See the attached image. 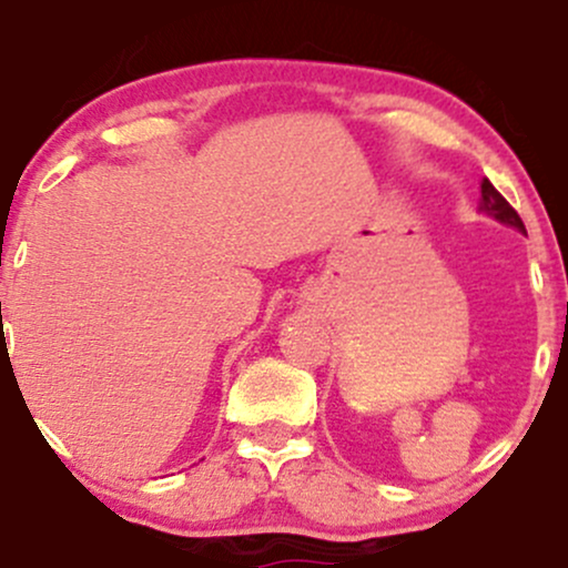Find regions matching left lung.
<instances>
[{
    "mask_svg": "<svg viewBox=\"0 0 568 568\" xmlns=\"http://www.w3.org/2000/svg\"><path fill=\"white\" fill-rule=\"evenodd\" d=\"M480 211L488 213V216H494L501 224L507 226H515L518 232H526L524 221H520L518 213H515V207L507 202L501 194L494 189V184L488 179L480 181Z\"/></svg>",
    "mask_w": 568,
    "mask_h": 568,
    "instance_id": "obj_1",
    "label": "left lung"
}]
</instances>
